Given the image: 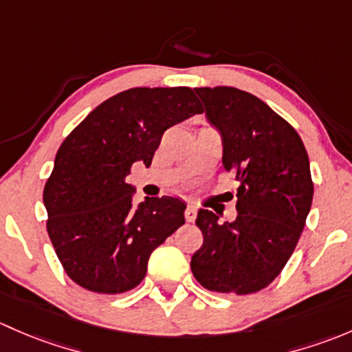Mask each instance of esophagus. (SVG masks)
I'll return each mask as SVG.
<instances>
[{
    "instance_id": "esophagus-1",
    "label": "esophagus",
    "mask_w": 352,
    "mask_h": 352,
    "mask_svg": "<svg viewBox=\"0 0 352 352\" xmlns=\"http://www.w3.org/2000/svg\"><path fill=\"white\" fill-rule=\"evenodd\" d=\"M184 217H186L188 222H195V219H197V206L188 205L186 210H184Z\"/></svg>"
}]
</instances>
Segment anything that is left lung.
<instances>
[{"instance_id":"8db88e82","label":"left lung","mask_w":352,"mask_h":352,"mask_svg":"<svg viewBox=\"0 0 352 352\" xmlns=\"http://www.w3.org/2000/svg\"><path fill=\"white\" fill-rule=\"evenodd\" d=\"M195 93L220 132L223 168L239 188L234 222L198 210L203 245L191 271L210 292L249 295L281 273L298 244L314 198L309 154L296 130L251 93L229 86Z\"/></svg>"}]
</instances>
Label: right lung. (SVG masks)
Listing matches in <instances>:
<instances>
[{
  "instance_id": "right-lung-1",
  "label": "right lung",
  "mask_w": 352,
  "mask_h": 352,
  "mask_svg": "<svg viewBox=\"0 0 352 352\" xmlns=\"http://www.w3.org/2000/svg\"><path fill=\"white\" fill-rule=\"evenodd\" d=\"M203 113L193 89L132 88L96 107L60 144L43 188L47 232L64 271L95 293L135 288L149 257L184 223L186 203L146 198L133 206L130 168H149L162 133Z\"/></svg>"
}]
</instances>
